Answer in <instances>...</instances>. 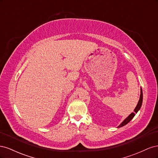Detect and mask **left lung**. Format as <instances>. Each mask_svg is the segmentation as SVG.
Returning <instances> with one entry per match:
<instances>
[{
    "label": "left lung",
    "mask_w": 158,
    "mask_h": 158,
    "mask_svg": "<svg viewBox=\"0 0 158 158\" xmlns=\"http://www.w3.org/2000/svg\"><path fill=\"white\" fill-rule=\"evenodd\" d=\"M142 99H143V94H142V88L140 89V99H139V101H138V104H137V106H136V108L135 109V110H134V111H135V113H132L130 115H129L128 117H127L125 120L123 121V122L120 125H119L118 127V128H120V127H123V126H125V125H126L127 123H128L129 122H130L132 119V118L135 116V114L136 113H137V112L139 111V109H140V107H141V106H142Z\"/></svg>",
    "instance_id": "1"
}]
</instances>
